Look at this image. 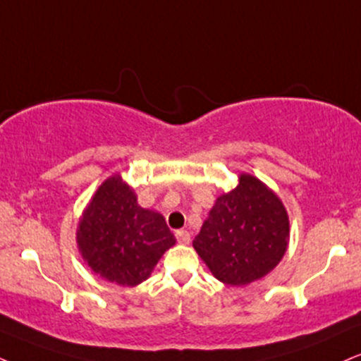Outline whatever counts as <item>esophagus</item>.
Listing matches in <instances>:
<instances>
[{
    "label": "esophagus",
    "instance_id": "esophagus-1",
    "mask_svg": "<svg viewBox=\"0 0 361 361\" xmlns=\"http://www.w3.org/2000/svg\"><path fill=\"white\" fill-rule=\"evenodd\" d=\"M176 238H177V241H179L180 244H189L190 243V233H189V231H185V229L177 231Z\"/></svg>",
    "mask_w": 361,
    "mask_h": 361
}]
</instances>
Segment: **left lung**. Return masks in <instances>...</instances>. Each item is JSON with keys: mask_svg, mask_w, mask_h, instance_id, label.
I'll return each instance as SVG.
<instances>
[{"mask_svg": "<svg viewBox=\"0 0 361 361\" xmlns=\"http://www.w3.org/2000/svg\"><path fill=\"white\" fill-rule=\"evenodd\" d=\"M289 219L281 199L251 173L216 199L192 246L211 273L231 286L261 279L283 259Z\"/></svg>", "mask_w": 361, "mask_h": 361, "instance_id": "obj_1", "label": "left lung"}]
</instances>
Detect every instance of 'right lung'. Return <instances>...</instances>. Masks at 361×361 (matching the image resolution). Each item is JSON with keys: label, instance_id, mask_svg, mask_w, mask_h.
I'll return each instance as SVG.
<instances>
[{"label": "right lung", "instance_id": "add662e5", "mask_svg": "<svg viewBox=\"0 0 361 361\" xmlns=\"http://www.w3.org/2000/svg\"><path fill=\"white\" fill-rule=\"evenodd\" d=\"M78 251L95 274L120 286L145 281L176 238L159 212L137 204L120 176L109 177L80 217Z\"/></svg>", "mask_w": 361, "mask_h": 361}]
</instances>
